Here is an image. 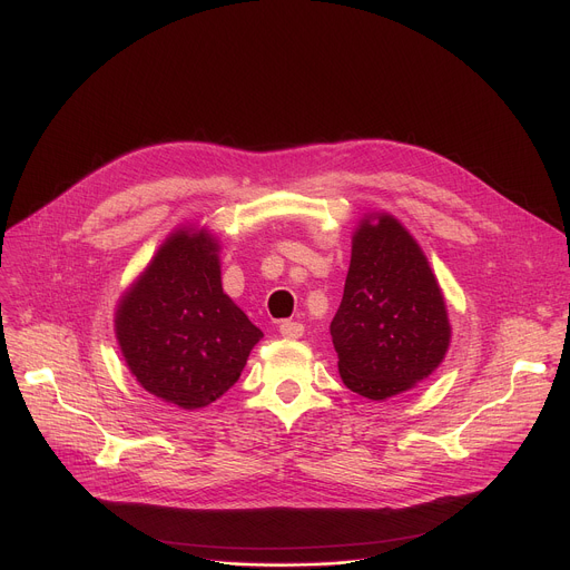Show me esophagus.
Here are the masks:
<instances>
[{
	"label": "esophagus",
	"mask_w": 570,
	"mask_h": 570,
	"mask_svg": "<svg viewBox=\"0 0 570 570\" xmlns=\"http://www.w3.org/2000/svg\"><path fill=\"white\" fill-rule=\"evenodd\" d=\"M278 331H281V335H283V337H287V340H298V337L303 335V324H298V322H289V320H287V322H283V324H281V328H278Z\"/></svg>",
	"instance_id": "obj_1"
}]
</instances>
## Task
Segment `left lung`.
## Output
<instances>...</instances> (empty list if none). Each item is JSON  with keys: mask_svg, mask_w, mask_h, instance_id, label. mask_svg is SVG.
I'll return each instance as SVG.
<instances>
[{"mask_svg": "<svg viewBox=\"0 0 570 570\" xmlns=\"http://www.w3.org/2000/svg\"><path fill=\"white\" fill-rule=\"evenodd\" d=\"M331 335L344 385L371 401L396 396L444 360V296L412 235L390 215L362 222Z\"/></svg>", "mask_w": 570, "mask_h": 570, "instance_id": "left-lung-1", "label": "left lung"}]
</instances>
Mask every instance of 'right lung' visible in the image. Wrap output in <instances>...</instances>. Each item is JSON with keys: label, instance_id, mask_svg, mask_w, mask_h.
<instances>
[{"label": "right lung", "instance_id": "obj_1", "mask_svg": "<svg viewBox=\"0 0 570 570\" xmlns=\"http://www.w3.org/2000/svg\"><path fill=\"white\" fill-rule=\"evenodd\" d=\"M217 242L176 230L119 303L126 364L154 396L183 410L228 392L263 331L224 294Z\"/></svg>", "mask_w": 570, "mask_h": 570}]
</instances>
